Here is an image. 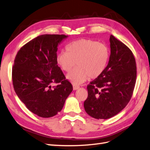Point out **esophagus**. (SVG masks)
Here are the masks:
<instances>
[{
	"label": "esophagus",
	"instance_id": "esophagus-1",
	"mask_svg": "<svg viewBox=\"0 0 150 150\" xmlns=\"http://www.w3.org/2000/svg\"><path fill=\"white\" fill-rule=\"evenodd\" d=\"M79 88V86L77 85H73V89L74 90H77Z\"/></svg>",
	"mask_w": 150,
	"mask_h": 150
}]
</instances>
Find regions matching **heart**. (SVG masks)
<instances>
[{"mask_svg": "<svg viewBox=\"0 0 150 150\" xmlns=\"http://www.w3.org/2000/svg\"><path fill=\"white\" fill-rule=\"evenodd\" d=\"M67 51L59 52L56 61L65 72H69L77 65L67 78L78 85L88 78H99L107 67L110 58L108 46L97 40L81 39L72 42L67 46Z\"/></svg>", "mask_w": 150, "mask_h": 150, "instance_id": "obj_1", "label": "heart"}]
</instances>
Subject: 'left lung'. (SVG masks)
I'll use <instances>...</instances> for the list:
<instances>
[{
	"mask_svg": "<svg viewBox=\"0 0 150 150\" xmlns=\"http://www.w3.org/2000/svg\"><path fill=\"white\" fill-rule=\"evenodd\" d=\"M110 58L105 72L87 85L86 112L98 119L117 115L130 101L137 78L132 51L113 35L110 36Z\"/></svg>",
	"mask_w": 150,
	"mask_h": 150,
	"instance_id": "1",
	"label": "left lung"
}]
</instances>
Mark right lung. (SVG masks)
Instances as JSON below:
<instances>
[{"instance_id":"add662e5","label":"right lung","mask_w":150,"mask_h":150,"mask_svg":"<svg viewBox=\"0 0 150 150\" xmlns=\"http://www.w3.org/2000/svg\"><path fill=\"white\" fill-rule=\"evenodd\" d=\"M65 35H42L23 45L12 68L16 95L29 111L42 117L60 112L73 87L57 65L58 47ZM57 85L51 86L52 84Z\"/></svg>"}]
</instances>
